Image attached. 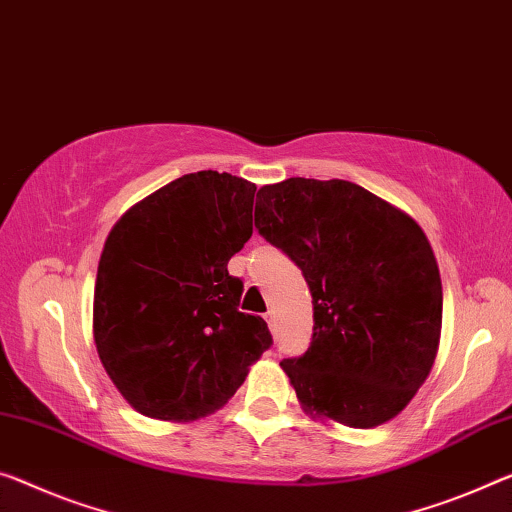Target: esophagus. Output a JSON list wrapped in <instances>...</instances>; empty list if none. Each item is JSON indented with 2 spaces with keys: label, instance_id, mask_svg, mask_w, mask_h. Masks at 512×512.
<instances>
[{
  "label": "esophagus",
  "instance_id": "34e87169",
  "mask_svg": "<svg viewBox=\"0 0 512 512\" xmlns=\"http://www.w3.org/2000/svg\"><path fill=\"white\" fill-rule=\"evenodd\" d=\"M265 320H267V325H270L272 334H277V316H274V311H267L265 313Z\"/></svg>",
  "mask_w": 512,
  "mask_h": 512
}]
</instances>
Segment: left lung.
<instances>
[{
    "mask_svg": "<svg viewBox=\"0 0 512 512\" xmlns=\"http://www.w3.org/2000/svg\"><path fill=\"white\" fill-rule=\"evenodd\" d=\"M258 195V233L300 267L313 297L309 350L281 361L302 407L348 428L391 421L426 382L442 332L426 233L348 180L288 178Z\"/></svg>",
    "mask_w": 512,
    "mask_h": 512,
    "instance_id": "8db88e82",
    "label": "left lung"
}]
</instances>
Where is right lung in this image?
<instances>
[{
	"instance_id": "1",
	"label": "right lung",
	"mask_w": 512,
	"mask_h": 512,
	"mask_svg": "<svg viewBox=\"0 0 512 512\" xmlns=\"http://www.w3.org/2000/svg\"><path fill=\"white\" fill-rule=\"evenodd\" d=\"M256 185L196 171L146 196L105 240L93 338L102 366L137 412L194 421L229 398L272 345L242 313L233 254L251 238Z\"/></svg>"
}]
</instances>
